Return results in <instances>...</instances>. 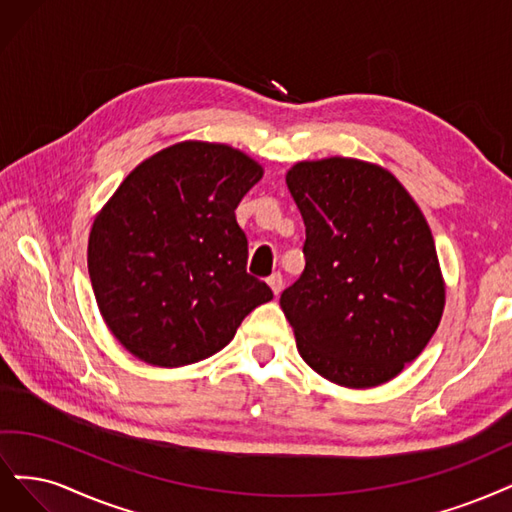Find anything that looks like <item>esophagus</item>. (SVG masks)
Listing matches in <instances>:
<instances>
[{"label": "esophagus", "mask_w": 512, "mask_h": 512, "mask_svg": "<svg viewBox=\"0 0 512 512\" xmlns=\"http://www.w3.org/2000/svg\"><path fill=\"white\" fill-rule=\"evenodd\" d=\"M268 285H270V289L274 291V295H278L280 291H283V287H285L283 276H280L278 272H274V274L268 278Z\"/></svg>", "instance_id": "1"}]
</instances>
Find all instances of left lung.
I'll return each instance as SVG.
<instances>
[{"mask_svg": "<svg viewBox=\"0 0 512 512\" xmlns=\"http://www.w3.org/2000/svg\"><path fill=\"white\" fill-rule=\"evenodd\" d=\"M287 187L306 225V268L280 308L302 359L342 387L391 381L442 319L430 225L400 180L368 161H300Z\"/></svg>", "mask_w": 512, "mask_h": 512, "instance_id": "8db88e82", "label": "left lung"}]
</instances>
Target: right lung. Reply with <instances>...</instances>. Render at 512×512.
Returning a JSON list of instances; mask_svg holds the SVG:
<instances>
[{"instance_id": "1", "label": "right lung", "mask_w": 512, "mask_h": 512, "mask_svg": "<svg viewBox=\"0 0 512 512\" xmlns=\"http://www.w3.org/2000/svg\"><path fill=\"white\" fill-rule=\"evenodd\" d=\"M263 168L238 148L187 140L131 172L97 214L89 276L102 317L125 349L159 368L202 361L272 300L246 274L236 221Z\"/></svg>"}]
</instances>
